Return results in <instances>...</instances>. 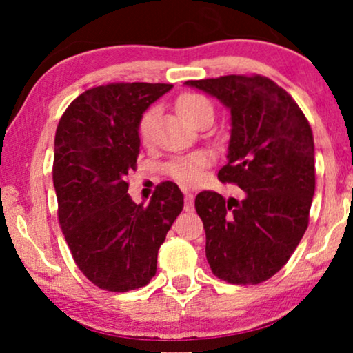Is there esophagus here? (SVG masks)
Segmentation results:
<instances>
[{
  "label": "esophagus",
  "instance_id": "1",
  "mask_svg": "<svg viewBox=\"0 0 353 353\" xmlns=\"http://www.w3.org/2000/svg\"><path fill=\"white\" fill-rule=\"evenodd\" d=\"M194 206V196L192 193H185V210L192 211Z\"/></svg>",
  "mask_w": 353,
  "mask_h": 353
}]
</instances>
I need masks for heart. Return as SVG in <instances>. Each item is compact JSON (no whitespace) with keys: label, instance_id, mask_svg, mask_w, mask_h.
Masks as SVG:
<instances>
[{"label":"heart","instance_id":"heart-1","mask_svg":"<svg viewBox=\"0 0 353 353\" xmlns=\"http://www.w3.org/2000/svg\"><path fill=\"white\" fill-rule=\"evenodd\" d=\"M176 109L180 112L181 117L186 122L192 123V125H194L200 119L206 117V115H213V105H211V102L205 95L196 92L181 94L176 99ZM153 117H155V109L152 107V109L145 110L139 120V135L143 142H148V139H150ZM210 163L211 157L208 153L198 152L170 161L167 172L170 173V176L175 178L181 185L193 186L201 180L203 168L208 167Z\"/></svg>","mask_w":353,"mask_h":353}]
</instances>
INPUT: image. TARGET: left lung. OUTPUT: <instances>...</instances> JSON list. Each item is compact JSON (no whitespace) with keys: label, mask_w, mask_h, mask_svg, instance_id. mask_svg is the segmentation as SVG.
Instances as JSON below:
<instances>
[{"label":"left lung","mask_w":353,"mask_h":353,"mask_svg":"<svg viewBox=\"0 0 353 353\" xmlns=\"http://www.w3.org/2000/svg\"><path fill=\"white\" fill-rule=\"evenodd\" d=\"M231 112L228 163L219 181L243 200L216 192L194 198L213 274L230 284H259L288 263L309 225L316 190L314 137L307 119L283 87L263 76L186 81Z\"/></svg>","instance_id":"1"}]
</instances>
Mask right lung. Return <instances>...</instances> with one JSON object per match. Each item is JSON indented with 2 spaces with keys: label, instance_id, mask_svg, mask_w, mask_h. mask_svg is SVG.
Wrapping results in <instances>:
<instances>
[{
  "label": "right lung",
  "instance_id": "right-lung-1",
  "mask_svg": "<svg viewBox=\"0 0 353 353\" xmlns=\"http://www.w3.org/2000/svg\"><path fill=\"white\" fill-rule=\"evenodd\" d=\"M172 84L115 82L70 102L54 139L52 181L65 241L90 283L110 292L143 288L178 214L176 183L157 186L148 205L128 196L125 176L140 152L139 120Z\"/></svg>",
  "mask_w": 353,
  "mask_h": 353
}]
</instances>
